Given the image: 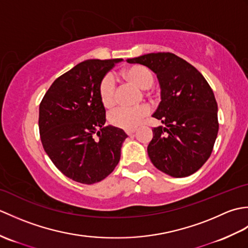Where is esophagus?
I'll return each mask as SVG.
<instances>
[{"label":"esophagus","mask_w":248,"mask_h":248,"mask_svg":"<svg viewBox=\"0 0 248 248\" xmlns=\"http://www.w3.org/2000/svg\"><path fill=\"white\" fill-rule=\"evenodd\" d=\"M134 132H135V129H132V130H125V133H127L128 135H132Z\"/></svg>","instance_id":"34e87169"}]
</instances>
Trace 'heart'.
Instances as JSON below:
<instances>
[{
	"label": "heart",
	"instance_id": "1",
	"mask_svg": "<svg viewBox=\"0 0 248 248\" xmlns=\"http://www.w3.org/2000/svg\"><path fill=\"white\" fill-rule=\"evenodd\" d=\"M123 76L134 83L141 89H148L155 82V77L150 69L140 65L131 66L123 71ZM115 80L110 75H107L102 78L99 84V96L104 107H110L115 101ZM150 109L147 105L140 107L127 108L119 107L113 109L108 115L109 123L117 128L132 130L138 127Z\"/></svg>",
	"mask_w": 248,
	"mask_h": 248
}]
</instances>
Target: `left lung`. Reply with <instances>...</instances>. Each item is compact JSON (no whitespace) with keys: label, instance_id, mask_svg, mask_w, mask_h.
I'll return each mask as SVG.
<instances>
[{"label":"left lung","instance_id":"8db88e82","mask_svg":"<svg viewBox=\"0 0 248 248\" xmlns=\"http://www.w3.org/2000/svg\"><path fill=\"white\" fill-rule=\"evenodd\" d=\"M154 71L161 102L152 117L166 127L152 129L148 155L157 170L175 178L191 176L211 155L218 132L217 103L196 68L170 52L127 60Z\"/></svg>","mask_w":248,"mask_h":248}]
</instances>
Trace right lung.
I'll return each mask as SVG.
<instances>
[{
  "label": "right lung",
  "mask_w": 248,
  "mask_h": 248,
  "mask_svg": "<svg viewBox=\"0 0 248 248\" xmlns=\"http://www.w3.org/2000/svg\"><path fill=\"white\" fill-rule=\"evenodd\" d=\"M124 61L87 60L57 78L39 105V132L53 164L73 181L97 183L114 170L128 135L104 125L99 84Z\"/></svg>",
  "instance_id": "right-lung-1"
}]
</instances>
